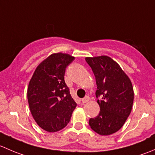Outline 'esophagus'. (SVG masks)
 Wrapping results in <instances>:
<instances>
[{"label": "esophagus", "mask_w": 155, "mask_h": 155, "mask_svg": "<svg viewBox=\"0 0 155 155\" xmlns=\"http://www.w3.org/2000/svg\"><path fill=\"white\" fill-rule=\"evenodd\" d=\"M89 100H90V97H89L88 96H85V97L82 99V104H85V103H87V101H89Z\"/></svg>", "instance_id": "obj_1"}]
</instances>
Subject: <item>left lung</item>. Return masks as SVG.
<instances>
[{
  "instance_id": "left-lung-1",
  "label": "left lung",
  "mask_w": 155,
  "mask_h": 155,
  "mask_svg": "<svg viewBox=\"0 0 155 155\" xmlns=\"http://www.w3.org/2000/svg\"><path fill=\"white\" fill-rule=\"evenodd\" d=\"M96 79L99 114L89 125L97 134L108 136L119 130L130 114L134 93L127 75L116 61L107 55L86 57Z\"/></svg>"
}]
</instances>
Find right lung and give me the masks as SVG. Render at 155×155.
I'll use <instances>...</instances> for the list:
<instances>
[{
	"label": "right lung",
	"instance_id": "add662e5",
	"mask_svg": "<svg viewBox=\"0 0 155 155\" xmlns=\"http://www.w3.org/2000/svg\"><path fill=\"white\" fill-rule=\"evenodd\" d=\"M74 58L66 53L50 54L37 67L29 82L30 111L36 123L47 132L65 127L76 107L64 82L65 70Z\"/></svg>",
	"mask_w": 155,
	"mask_h": 155
}]
</instances>
